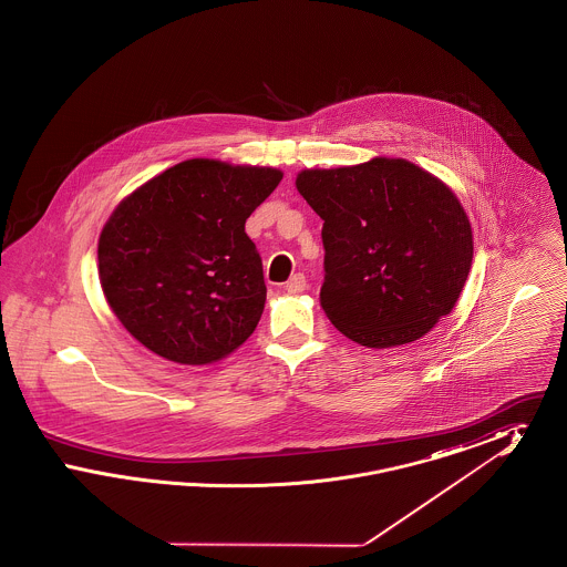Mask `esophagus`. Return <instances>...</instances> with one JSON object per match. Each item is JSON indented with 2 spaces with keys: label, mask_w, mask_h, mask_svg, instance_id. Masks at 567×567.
I'll use <instances>...</instances> for the list:
<instances>
[{
  "label": "esophagus",
  "mask_w": 567,
  "mask_h": 567,
  "mask_svg": "<svg viewBox=\"0 0 567 567\" xmlns=\"http://www.w3.org/2000/svg\"><path fill=\"white\" fill-rule=\"evenodd\" d=\"M306 276L303 274H296L289 282H287V291L289 293H301V291H306Z\"/></svg>",
  "instance_id": "34e87169"
}]
</instances>
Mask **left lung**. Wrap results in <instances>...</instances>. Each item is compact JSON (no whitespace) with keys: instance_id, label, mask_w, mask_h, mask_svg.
I'll list each match as a JSON object with an SVG mask.
<instances>
[{"instance_id":"obj_1","label":"left lung","mask_w":567,"mask_h":567,"mask_svg":"<svg viewBox=\"0 0 567 567\" xmlns=\"http://www.w3.org/2000/svg\"><path fill=\"white\" fill-rule=\"evenodd\" d=\"M297 190L323 218L321 306L352 342H414L455 308L472 268L457 195L405 159L303 169Z\"/></svg>"}]
</instances>
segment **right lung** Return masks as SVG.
<instances>
[{
    "mask_svg": "<svg viewBox=\"0 0 567 567\" xmlns=\"http://www.w3.org/2000/svg\"><path fill=\"white\" fill-rule=\"evenodd\" d=\"M280 181L274 167L189 159L116 206L97 246L100 282L140 344L206 365L246 342L268 289L244 223Z\"/></svg>",
    "mask_w": 567,
    "mask_h": 567,
    "instance_id": "obj_1",
    "label": "right lung"
}]
</instances>
